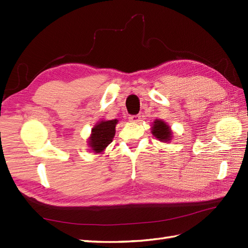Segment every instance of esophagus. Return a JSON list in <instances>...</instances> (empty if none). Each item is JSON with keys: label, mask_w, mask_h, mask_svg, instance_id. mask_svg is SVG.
<instances>
[{"label": "esophagus", "mask_w": 248, "mask_h": 248, "mask_svg": "<svg viewBox=\"0 0 248 248\" xmlns=\"http://www.w3.org/2000/svg\"><path fill=\"white\" fill-rule=\"evenodd\" d=\"M129 120L133 124H139L140 121V115H131L129 117Z\"/></svg>", "instance_id": "1"}]
</instances>
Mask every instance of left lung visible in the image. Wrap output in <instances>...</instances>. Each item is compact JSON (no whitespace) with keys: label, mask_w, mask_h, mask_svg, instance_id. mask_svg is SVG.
<instances>
[{"label":"left lung","mask_w":248,"mask_h":248,"mask_svg":"<svg viewBox=\"0 0 248 248\" xmlns=\"http://www.w3.org/2000/svg\"><path fill=\"white\" fill-rule=\"evenodd\" d=\"M151 133L155 138L162 141V143L168 144L172 139V131L167 123L162 119H155L152 124Z\"/></svg>","instance_id":"obj_1"}]
</instances>
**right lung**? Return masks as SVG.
Here are the masks:
<instances>
[{"instance_id":"right-lung-1","label":"right lung","mask_w":248,"mask_h":248,"mask_svg":"<svg viewBox=\"0 0 248 248\" xmlns=\"http://www.w3.org/2000/svg\"><path fill=\"white\" fill-rule=\"evenodd\" d=\"M117 124V119L99 120L93 127L92 133L87 140L89 150L93 154H102L105 148L113 141Z\"/></svg>"}]
</instances>
